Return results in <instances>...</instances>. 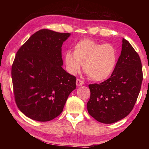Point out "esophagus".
I'll list each match as a JSON object with an SVG mask.
<instances>
[{"label": "esophagus", "instance_id": "obj_1", "mask_svg": "<svg viewBox=\"0 0 149 149\" xmlns=\"http://www.w3.org/2000/svg\"><path fill=\"white\" fill-rule=\"evenodd\" d=\"M76 85H77L78 87L82 86L83 85H84V82L82 80L79 79H77V80H76Z\"/></svg>", "mask_w": 149, "mask_h": 149}]
</instances>
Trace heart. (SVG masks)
Masks as SVG:
<instances>
[{
  "label": "heart",
  "mask_w": 149,
  "mask_h": 149,
  "mask_svg": "<svg viewBox=\"0 0 149 149\" xmlns=\"http://www.w3.org/2000/svg\"><path fill=\"white\" fill-rule=\"evenodd\" d=\"M118 53L111 44H100L91 39H83L74 47V52L68 50L64 54L67 71L75 75L83 64L84 71L91 79L102 81L114 72L117 64Z\"/></svg>",
  "instance_id": "obj_1"
}]
</instances>
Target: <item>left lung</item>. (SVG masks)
Returning <instances> with one entry per match:
<instances>
[{
	"label": "left lung",
	"instance_id": "8db88e82",
	"mask_svg": "<svg viewBox=\"0 0 149 149\" xmlns=\"http://www.w3.org/2000/svg\"><path fill=\"white\" fill-rule=\"evenodd\" d=\"M143 81L141 61L131 44L122 39V48L112 74L101 84H90L89 114L103 123H112L130 114L137 101Z\"/></svg>",
	"mask_w": 149,
	"mask_h": 149
}]
</instances>
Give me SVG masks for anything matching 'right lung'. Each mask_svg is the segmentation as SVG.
<instances>
[{"label": "right lung", "instance_id": "obj_1", "mask_svg": "<svg viewBox=\"0 0 149 149\" xmlns=\"http://www.w3.org/2000/svg\"><path fill=\"white\" fill-rule=\"evenodd\" d=\"M70 33L39 30L19 48L12 66L16 104L31 119L48 122L61 114L76 79L62 68V46Z\"/></svg>", "mask_w": 149, "mask_h": 149}]
</instances>
